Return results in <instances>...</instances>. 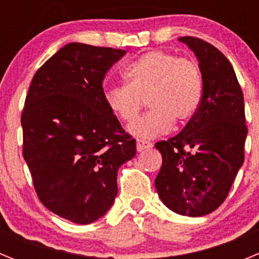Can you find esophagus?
<instances>
[{
    "label": "esophagus",
    "instance_id": "1",
    "mask_svg": "<svg viewBox=\"0 0 259 259\" xmlns=\"http://www.w3.org/2000/svg\"><path fill=\"white\" fill-rule=\"evenodd\" d=\"M153 144L150 141H145V140H141V139H137L136 141V149L137 152H143L144 149H149L152 148Z\"/></svg>",
    "mask_w": 259,
    "mask_h": 259
}]
</instances>
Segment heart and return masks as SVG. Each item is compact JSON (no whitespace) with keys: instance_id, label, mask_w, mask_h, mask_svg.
Wrapping results in <instances>:
<instances>
[{"instance_id":"obj_1","label":"heart","mask_w":259,"mask_h":259,"mask_svg":"<svg viewBox=\"0 0 259 259\" xmlns=\"http://www.w3.org/2000/svg\"><path fill=\"white\" fill-rule=\"evenodd\" d=\"M125 84L104 89L107 109L124 123L137 118L146 98L149 111L130 125L140 139H154L176 124L189 122L200 109L203 76L192 58L166 50H150L123 71Z\"/></svg>"}]
</instances>
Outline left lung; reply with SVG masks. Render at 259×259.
<instances>
[{
    "label": "left lung",
    "instance_id": "obj_1",
    "mask_svg": "<svg viewBox=\"0 0 259 259\" xmlns=\"http://www.w3.org/2000/svg\"><path fill=\"white\" fill-rule=\"evenodd\" d=\"M194 52L203 76L200 109L183 131L155 144L162 154L155 188L180 215L202 217L218 209L244 163L248 128L241 87L231 62L198 37H180Z\"/></svg>",
    "mask_w": 259,
    "mask_h": 259
}]
</instances>
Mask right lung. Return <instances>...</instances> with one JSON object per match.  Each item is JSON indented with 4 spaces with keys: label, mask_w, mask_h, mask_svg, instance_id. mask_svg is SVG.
Instances as JSON below:
<instances>
[{
    "label": "right lung",
    "mask_w": 259,
    "mask_h": 259,
    "mask_svg": "<svg viewBox=\"0 0 259 259\" xmlns=\"http://www.w3.org/2000/svg\"><path fill=\"white\" fill-rule=\"evenodd\" d=\"M122 49L71 42L36 71L23 109V157L38 198L67 221L101 218L118 193L119 167L136 154L104 100Z\"/></svg>",
    "instance_id": "right-lung-1"
}]
</instances>
